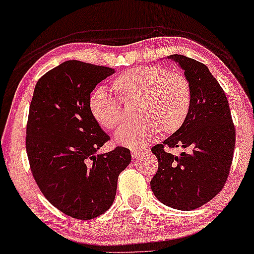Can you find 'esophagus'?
Here are the masks:
<instances>
[{
	"instance_id": "esophagus-1",
	"label": "esophagus",
	"mask_w": 254,
	"mask_h": 254,
	"mask_svg": "<svg viewBox=\"0 0 254 254\" xmlns=\"http://www.w3.org/2000/svg\"><path fill=\"white\" fill-rule=\"evenodd\" d=\"M144 150H138V149H131V156H133V158H138L141 157L142 154H144Z\"/></svg>"
}]
</instances>
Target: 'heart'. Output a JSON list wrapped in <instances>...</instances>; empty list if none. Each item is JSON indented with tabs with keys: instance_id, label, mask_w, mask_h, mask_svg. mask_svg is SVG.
Masks as SVG:
<instances>
[{
	"instance_id": "1",
	"label": "heart",
	"mask_w": 254,
	"mask_h": 254,
	"mask_svg": "<svg viewBox=\"0 0 254 254\" xmlns=\"http://www.w3.org/2000/svg\"><path fill=\"white\" fill-rule=\"evenodd\" d=\"M112 90L125 105L137 103L135 117L140 121L125 127L116 140L130 148L154 141L159 134L168 136L184 126L192 109L193 90L183 72L169 71L164 67H136L117 76ZM93 118L107 130H117L124 123V109L113 97L96 90L90 97Z\"/></svg>"
}]
</instances>
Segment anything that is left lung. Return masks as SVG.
Masks as SVG:
<instances>
[{
    "label": "left lung",
    "mask_w": 254,
    "mask_h": 254,
    "mask_svg": "<svg viewBox=\"0 0 254 254\" xmlns=\"http://www.w3.org/2000/svg\"><path fill=\"white\" fill-rule=\"evenodd\" d=\"M169 59L178 62L192 84V109L177 133L151 148L158 170L150 186L162 203L193 210L224 187L234 158L236 129L225 92L207 65L180 54ZM168 146L189 147L190 152L175 156L165 151Z\"/></svg>",
    "instance_id": "1"
}]
</instances>
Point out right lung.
<instances>
[{
	"label": "right lung",
	"mask_w": 254,
	"mask_h": 254,
	"mask_svg": "<svg viewBox=\"0 0 254 254\" xmlns=\"http://www.w3.org/2000/svg\"><path fill=\"white\" fill-rule=\"evenodd\" d=\"M114 69L69 60L41 76L26 124L30 169L44 196L68 216L91 220L112 206L130 151L97 155L110 136L90 111V93Z\"/></svg>",
	"instance_id": "1"
}]
</instances>
